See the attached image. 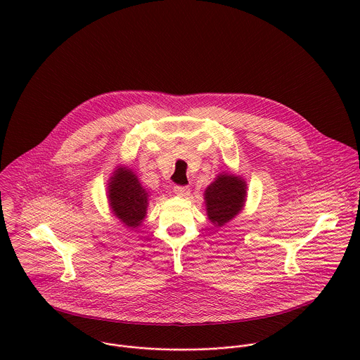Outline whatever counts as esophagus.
I'll return each mask as SVG.
<instances>
[{
  "instance_id": "34e87169",
  "label": "esophagus",
  "mask_w": 360,
  "mask_h": 360,
  "mask_svg": "<svg viewBox=\"0 0 360 360\" xmlns=\"http://www.w3.org/2000/svg\"><path fill=\"white\" fill-rule=\"evenodd\" d=\"M191 193V190L188 187H174V194L179 197H188Z\"/></svg>"
}]
</instances>
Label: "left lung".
<instances>
[{"mask_svg": "<svg viewBox=\"0 0 360 360\" xmlns=\"http://www.w3.org/2000/svg\"><path fill=\"white\" fill-rule=\"evenodd\" d=\"M207 219L214 227L231 221L245 206L247 181L241 176L219 173L204 193Z\"/></svg>", "mask_w": 360, "mask_h": 360, "instance_id": "8db88e82", "label": "left lung"}]
</instances>
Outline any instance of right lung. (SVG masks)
<instances>
[{"label": "right lung", "mask_w": 360, "mask_h": 360, "mask_svg": "<svg viewBox=\"0 0 360 360\" xmlns=\"http://www.w3.org/2000/svg\"><path fill=\"white\" fill-rule=\"evenodd\" d=\"M106 186V198L112 214L130 230L141 227L147 217L150 194L133 169L124 165L116 166Z\"/></svg>", "instance_id": "obj_1"}]
</instances>
